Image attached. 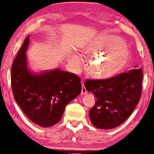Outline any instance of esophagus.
<instances>
[{
    "label": "esophagus",
    "instance_id": "34e87169",
    "mask_svg": "<svg viewBox=\"0 0 154 154\" xmlns=\"http://www.w3.org/2000/svg\"><path fill=\"white\" fill-rule=\"evenodd\" d=\"M81 93H82V95H85L87 93V90H86L85 87L84 85V83H82V92H81Z\"/></svg>",
    "mask_w": 154,
    "mask_h": 154
}]
</instances>
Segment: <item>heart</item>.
<instances>
[{"label":"heart","instance_id":"1","mask_svg":"<svg viewBox=\"0 0 154 154\" xmlns=\"http://www.w3.org/2000/svg\"><path fill=\"white\" fill-rule=\"evenodd\" d=\"M84 56H92L87 64L90 75L97 79H106L120 73L130 61V53L123 40L115 36H100L82 49ZM71 61L76 69L81 59L74 56Z\"/></svg>","mask_w":154,"mask_h":154}]
</instances>
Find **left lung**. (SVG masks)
<instances>
[{
  "instance_id": "1",
  "label": "left lung",
  "mask_w": 154,
  "mask_h": 154,
  "mask_svg": "<svg viewBox=\"0 0 154 154\" xmlns=\"http://www.w3.org/2000/svg\"><path fill=\"white\" fill-rule=\"evenodd\" d=\"M142 81L140 68L106 79H87L85 86L96 98L89 111L92 124L97 128L107 130L126 121L140 99Z\"/></svg>"
}]
</instances>
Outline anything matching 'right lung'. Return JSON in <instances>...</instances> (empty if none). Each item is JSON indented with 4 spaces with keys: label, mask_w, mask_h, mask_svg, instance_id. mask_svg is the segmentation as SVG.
<instances>
[{
    "label": "right lung",
    "mask_w": 154,
    "mask_h": 154,
    "mask_svg": "<svg viewBox=\"0 0 154 154\" xmlns=\"http://www.w3.org/2000/svg\"><path fill=\"white\" fill-rule=\"evenodd\" d=\"M24 40L11 66L14 97L25 115L42 127H51L61 119L66 106L82 91L81 79L75 74L55 69L33 75L26 67Z\"/></svg>",
    "instance_id": "add662e5"
}]
</instances>
